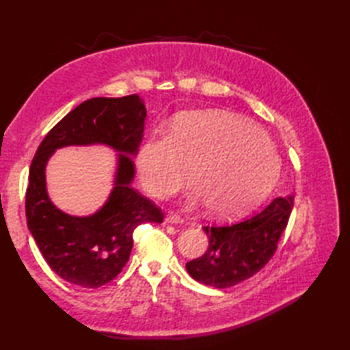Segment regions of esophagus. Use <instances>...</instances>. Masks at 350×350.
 Segmentation results:
<instances>
[{
  "label": "esophagus",
  "instance_id": "obj_1",
  "mask_svg": "<svg viewBox=\"0 0 350 350\" xmlns=\"http://www.w3.org/2000/svg\"><path fill=\"white\" fill-rule=\"evenodd\" d=\"M165 222H168V224H180V222H183V218L180 217L179 213H168L167 218H165Z\"/></svg>",
  "mask_w": 350,
  "mask_h": 350
}]
</instances>
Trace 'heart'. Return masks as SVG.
Segmentation results:
<instances>
[{"label": "heart", "mask_w": 350, "mask_h": 350, "mask_svg": "<svg viewBox=\"0 0 350 350\" xmlns=\"http://www.w3.org/2000/svg\"><path fill=\"white\" fill-rule=\"evenodd\" d=\"M280 156L263 131L221 111L180 116L171 133L148 138L137 156L139 182L153 197H168L188 180L207 213L236 217L262 203L273 189Z\"/></svg>", "instance_id": "1"}]
</instances>
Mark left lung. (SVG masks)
<instances>
[{
    "instance_id": "left-lung-1",
    "label": "left lung",
    "mask_w": 350,
    "mask_h": 350,
    "mask_svg": "<svg viewBox=\"0 0 350 350\" xmlns=\"http://www.w3.org/2000/svg\"><path fill=\"white\" fill-rule=\"evenodd\" d=\"M292 209V196L278 197L241 222L204 226L209 247L202 257L187 263L188 273L202 284L217 288L248 280L273 257Z\"/></svg>"
}]
</instances>
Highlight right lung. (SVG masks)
I'll use <instances>...</instances> for the list:
<instances>
[{
	"instance_id": "add662e5",
	"label": "right lung",
	"mask_w": 350,
	"mask_h": 350,
	"mask_svg": "<svg viewBox=\"0 0 350 350\" xmlns=\"http://www.w3.org/2000/svg\"><path fill=\"white\" fill-rule=\"evenodd\" d=\"M144 120V103L137 94L88 99L46 133L31 161L27 224L51 269L72 284L96 288L114 280L129 260L133 230L144 222L163 221L159 207L131 187L133 163L128 154L138 152ZM98 142L122 152L115 189L92 217H70L50 203L44 167L57 148Z\"/></svg>"
}]
</instances>
